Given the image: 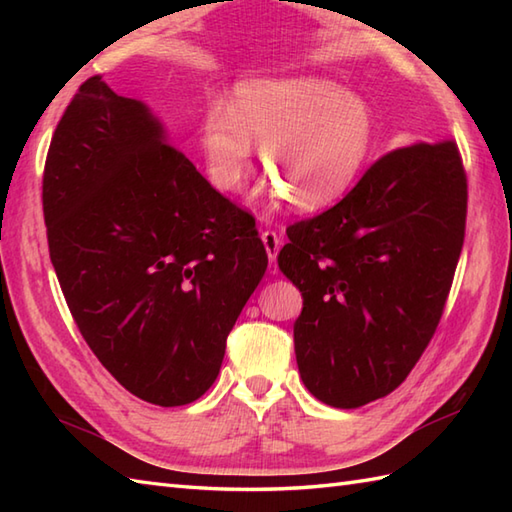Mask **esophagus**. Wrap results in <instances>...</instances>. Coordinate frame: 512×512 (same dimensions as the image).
I'll list each match as a JSON object with an SVG mask.
<instances>
[{
	"label": "esophagus",
	"mask_w": 512,
	"mask_h": 512,
	"mask_svg": "<svg viewBox=\"0 0 512 512\" xmlns=\"http://www.w3.org/2000/svg\"><path fill=\"white\" fill-rule=\"evenodd\" d=\"M262 242L266 246V253L270 259V273H277V255L281 248V237L277 231H264L262 233Z\"/></svg>",
	"instance_id": "1"
}]
</instances>
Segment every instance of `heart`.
Instances as JSON below:
<instances>
[{"instance_id": "heart-1", "label": "heart", "mask_w": 512, "mask_h": 512, "mask_svg": "<svg viewBox=\"0 0 512 512\" xmlns=\"http://www.w3.org/2000/svg\"><path fill=\"white\" fill-rule=\"evenodd\" d=\"M279 191L301 209H319L352 187L374 138L369 107L339 85L292 76L248 81L235 92L233 112L215 107L202 127V147L215 184L244 187L255 143Z\"/></svg>"}]
</instances>
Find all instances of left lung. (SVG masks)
<instances>
[{
  "mask_svg": "<svg viewBox=\"0 0 512 512\" xmlns=\"http://www.w3.org/2000/svg\"><path fill=\"white\" fill-rule=\"evenodd\" d=\"M466 200L444 138L380 156L341 202L288 226L277 262L303 295L295 354L312 396L354 409L409 376L447 306Z\"/></svg>",
  "mask_w": 512,
  "mask_h": 512,
  "instance_id": "obj_1",
  "label": "left lung"
}]
</instances>
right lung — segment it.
<instances>
[{"label": "right lung", "instance_id": "add662e5", "mask_svg": "<svg viewBox=\"0 0 512 512\" xmlns=\"http://www.w3.org/2000/svg\"><path fill=\"white\" fill-rule=\"evenodd\" d=\"M41 202L54 273L94 356L151 405L198 400L266 273L255 217L101 74L54 129Z\"/></svg>", "mask_w": 512, "mask_h": 512}]
</instances>
